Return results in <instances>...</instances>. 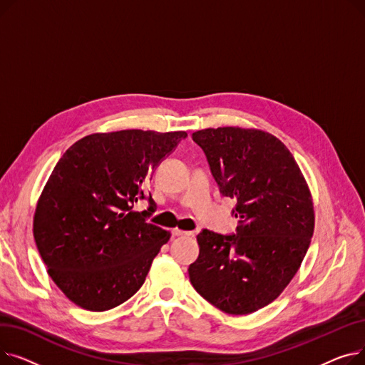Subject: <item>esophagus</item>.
<instances>
[{
  "label": "esophagus",
  "instance_id": "obj_1",
  "mask_svg": "<svg viewBox=\"0 0 365 365\" xmlns=\"http://www.w3.org/2000/svg\"><path fill=\"white\" fill-rule=\"evenodd\" d=\"M173 237H185V235H192V232H186V231H180V229H173L171 231Z\"/></svg>",
  "mask_w": 365,
  "mask_h": 365
}]
</instances>
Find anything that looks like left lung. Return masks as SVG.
<instances>
[{
	"mask_svg": "<svg viewBox=\"0 0 365 365\" xmlns=\"http://www.w3.org/2000/svg\"><path fill=\"white\" fill-rule=\"evenodd\" d=\"M225 197L237 200V235L204 231L189 264L194 289L229 315L272 303L290 284L315 227L308 183L292 152L257 128L217 127L192 133Z\"/></svg>",
	"mask_w": 365,
	"mask_h": 365,
	"instance_id": "8db88e82",
	"label": "left lung"
}]
</instances>
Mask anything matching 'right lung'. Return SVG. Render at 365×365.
<instances>
[{"instance_id":"1","label":"right lung","mask_w":365,"mask_h":365,"mask_svg":"<svg viewBox=\"0 0 365 365\" xmlns=\"http://www.w3.org/2000/svg\"><path fill=\"white\" fill-rule=\"evenodd\" d=\"M186 131L120 130L75 142L38 198L34 238L62 293L91 312L109 311L143 285L170 232L146 222L134 204Z\"/></svg>"}]
</instances>
